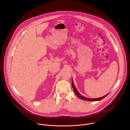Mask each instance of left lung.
Here are the masks:
<instances>
[{"instance_id": "1", "label": "left lung", "mask_w": 130, "mask_h": 130, "mask_svg": "<svg viewBox=\"0 0 130 130\" xmlns=\"http://www.w3.org/2000/svg\"><path fill=\"white\" fill-rule=\"evenodd\" d=\"M72 87L73 88V89H74V92L76 95L79 98H80V99L82 100H85V101H93V102H94V101H100L101 100H102L103 99L105 98V97H106L108 94L109 93H108V94H107L106 95H104V96H102L101 98H94V99H90V98H86L85 96H84L83 95H82L79 93H78V92L77 91V90H76L75 87L74 86V82H73V80L72 79Z\"/></svg>"}]
</instances>
